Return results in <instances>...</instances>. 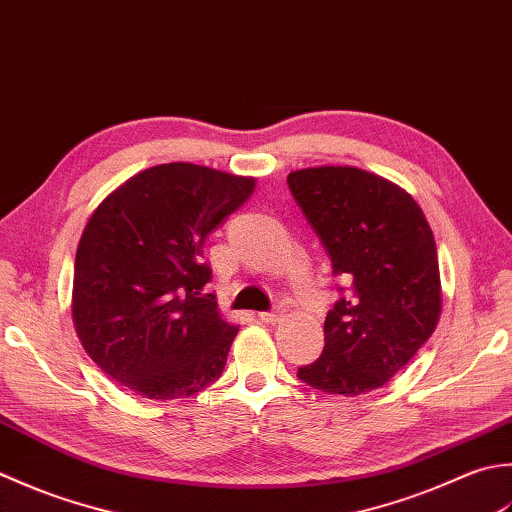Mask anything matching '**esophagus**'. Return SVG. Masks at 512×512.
<instances>
[{"label":"esophagus","instance_id":"esophagus-1","mask_svg":"<svg viewBox=\"0 0 512 512\" xmlns=\"http://www.w3.org/2000/svg\"><path fill=\"white\" fill-rule=\"evenodd\" d=\"M280 318H283V309L260 311V314H258V320H260V322H267V325H274V322H278Z\"/></svg>","mask_w":512,"mask_h":512}]
</instances>
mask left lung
Instances as JSON below:
<instances>
[{
    "label": "left lung",
    "instance_id": "8db88e82",
    "mask_svg": "<svg viewBox=\"0 0 512 512\" xmlns=\"http://www.w3.org/2000/svg\"><path fill=\"white\" fill-rule=\"evenodd\" d=\"M289 192L331 258L340 287L322 356L298 369L318 391L380 389L431 338L442 309L435 238L411 194L358 168H307Z\"/></svg>",
    "mask_w": 512,
    "mask_h": 512
}]
</instances>
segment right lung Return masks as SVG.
Returning a JSON list of instances; mask_svg holds the SVG:
<instances>
[{
    "instance_id": "add662e5",
    "label": "right lung",
    "mask_w": 512,
    "mask_h": 512,
    "mask_svg": "<svg viewBox=\"0 0 512 512\" xmlns=\"http://www.w3.org/2000/svg\"><path fill=\"white\" fill-rule=\"evenodd\" d=\"M254 179L163 163L117 187L83 229L72 318L88 356L148 400L190 398L221 378L238 333L203 294L205 238Z\"/></svg>"
}]
</instances>
